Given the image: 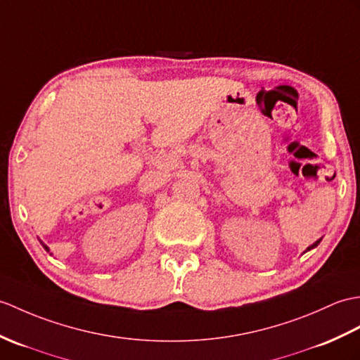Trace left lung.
Listing matches in <instances>:
<instances>
[{"instance_id":"obj_1","label":"left lung","mask_w":360,"mask_h":360,"mask_svg":"<svg viewBox=\"0 0 360 360\" xmlns=\"http://www.w3.org/2000/svg\"><path fill=\"white\" fill-rule=\"evenodd\" d=\"M319 242H321V239H319V240H316L313 245H310V247H308V248H307V252H308V250H311V248H314V247H317V245H319Z\"/></svg>"}]
</instances>
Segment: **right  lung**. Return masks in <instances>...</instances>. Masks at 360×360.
Listing matches in <instances>:
<instances>
[{
	"instance_id": "obj_1",
	"label": "right lung",
	"mask_w": 360,
	"mask_h": 360,
	"mask_svg": "<svg viewBox=\"0 0 360 360\" xmlns=\"http://www.w3.org/2000/svg\"><path fill=\"white\" fill-rule=\"evenodd\" d=\"M41 244H43V242H41ZM43 247H44V248H46V250H47V252H49V247H47V245H46V244H43Z\"/></svg>"
}]
</instances>
